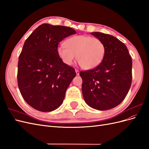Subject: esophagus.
Instances as JSON below:
<instances>
[{"label":"esophagus","mask_w":149,"mask_h":149,"mask_svg":"<svg viewBox=\"0 0 149 149\" xmlns=\"http://www.w3.org/2000/svg\"><path fill=\"white\" fill-rule=\"evenodd\" d=\"M75 71H76V75H79V70H75Z\"/></svg>","instance_id":"34e87169"}]
</instances>
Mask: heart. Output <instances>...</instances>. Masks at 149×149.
Wrapping results in <instances>:
<instances>
[{
	"instance_id": "1",
	"label": "heart",
	"mask_w": 149,
	"mask_h": 149,
	"mask_svg": "<svg viewBox=\"0 0 149 149\" xmlns=\"http://www.w3.org/2000/svg\"><path fill=\"white\" fill-rule=\"evenodd\" d=\"M61 45L57 53L63 62L67 65L73 63L76 56L79 65L83 69L90 70L97 66L105 54L104 44L101 40L87 35H77Z\"/></svg>"
}]
</instances>
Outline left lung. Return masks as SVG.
Here are the masks:
<instances>
[{
	"label": "left lung",
	"mask_w": 149,
	"mask_h": 149,
	"mask_svg": "<svg viewBox=\"0 0 149 149\" xmlns=\"http://www.w3.org/2000/svg\"><path fill=\"white\" fill-rule=\"evenodd\" d=\"M104 44L101 63L91 70L81 71L84 100L91 107L111 109L124 100L132 83V61L125 44L111 35L92 32Z\"/></svg>",
	"instance_id": "obj_1"
}]
</instances>
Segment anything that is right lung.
Returning a JSON list of instances; mask_svg holds the SVG:
<instances>
[{
	"label": "right lung",
	"mask_w": 149,
	"mask_h": 149,
	"mask_svg": "<svg viewBox=\"0 0 149 149\" xmlns=\"http://www.w3.org/2000/svg\"><path fill=\"white\" fill-rule=\"evenodd\" d=\"M76 33L68 26L43 24L25 40L18 62L17 82L22 97L34 109L50 112L63 102L76 72L58 56V45Z\"/></svg>",
	"instance_id": "add662e5"
}]
</instances>
